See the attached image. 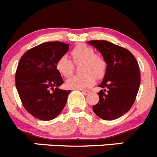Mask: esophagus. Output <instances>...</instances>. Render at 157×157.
Returning <instances> with one entry per match:
<instances>
[{
	"instance_id": "esophagus-1",
	"label": "esophagus",
	"mask_w": 157,
	"mask_h": 157,
	"mask_svg": "<svg viewBox=\"0 0 157 157\" xmlns=\"http://www.w3.org/2000/svg\"><path fill=\"white\" fill-rule=\"evenodd\" d=\"M82 93H83L84 95H88V94H90V91L86 90H82Z\"/></svg>"
}]
</instances>
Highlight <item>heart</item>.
Here are the masks:
<instances>
[{"instance_id": "obj_1", "label": "heart", "mask_w": 157, "mask_h": 157, "mask_svg": "<svg viewBox=\"0 0 157 157\" xmlns=\"http://www.w3.org/2000/svg\"><path fill=\"white\" fill-rule=\"evenodd\" d=\"M73 61L75 63L81 62V74L71 77L66 81V86L69 89L83 90L92 86L96 78L101 80L106 72V62L101 56L96 54L94 50L88 45L78 44L71 52ZM57 71L63 77H70L73 74L74 66L67 56L63 55L56 62Z\"/></svg>"}]
</instances>
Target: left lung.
Instances as JSON below:
<instances>
[{"label":"left lung","instance_id":"1","mask_svg":"<svg viewBox=\"0 0 157 157\" xmlns=\"http://www.w3.org/2000/svg\"><path fill=\"white\" fill-rule=\"evenodd\" d=\"M106 62V72L99 86V102L93 106L96 115L105 121L117 119L130 110L140 85L137 61L131 52L106 40L87 42ZM107 89V90H106Z\"/></svg>","mask_w":157,"mask_h":157}]
</instances>
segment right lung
Listing matches in <instances>:
<instances>
[{"instance_id":"right-lung-1","label":"right lung","mask_w":157,"mask_h":157,"mask_svg":"<svg viewBox=\"0 0 157 157\" xmlns=\"http://www.w3.org/2000/svg\"><path fill=\"white\" fill-rule=\"evenodd\" d=\"M68 50L67 44L46 42L27 51L18 63L15 83L19 97L26 110L40 121L57 117L71 92L58 88L63 80L56 68L57 60Z\"/></svg>"}]
</instances>
